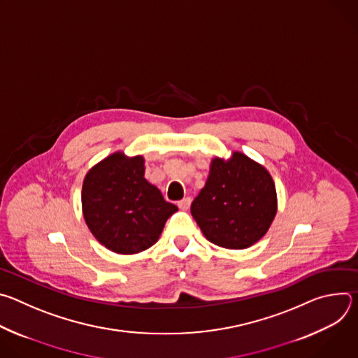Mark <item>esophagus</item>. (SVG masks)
I'll list each match as a JSON object with an SVG mask.
<instances>
[{
    "label": "esophagus",
    "mask_w": 358,
    "mask_h": 358,
    "mask_svg": "<svg viewBox=\"0 0 358 358\" xmlns=\"http://www.w3.org/2000/svg\"><path fill=\"white\" fill-rule=\"evenodd\" d=\"M189 206H191V198L189 196H187V198H184L178 202V208L182 210V211H187L189 208Z\"/></svg>",
    "instance_id": "esophagus-1"
}]
</instances>
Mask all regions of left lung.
Listing matches in <instances>:
<instances>
[{"label": "left lung", "instance_id": "left-lung-1", "mask_svg": "<svg viewBox=\"0 0 358 358\" xmlns=\"http://www.w3.org/2000/svg\"><path fill=\"white\" fill-rule=\"evenodd\" d=\"M278 210L275 182L265 167L235 151L214 159L208 180L191 203V214L210 242L245 249L269 229Z\"/></svg>", "mask_w": 358, "mask_h": 358}]
</instances>
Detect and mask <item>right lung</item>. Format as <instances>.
<instances>
[{
    "label": "right lung",
    "mask_w": 358,
    "mask_h": 358,
    "mask_svg": "<svg viewBox=\"0 0 358 358\" xmlns=\"http://www.w3.org/2000/svg\"><path fill=\"white\" fill-rule=\"evenodd\" d=\"M82 210L93 236L108 249L130 255L159 241L178 208L144 178V159L123 152L101 160L85 177Z\"/></svg>",
    "instance_id": "add662e5"
}]
</instances>
